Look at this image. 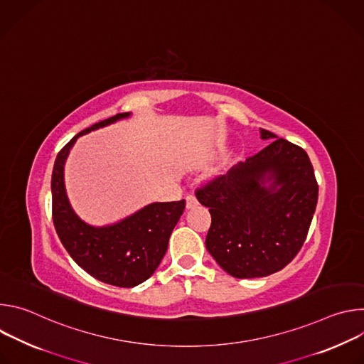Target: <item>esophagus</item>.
I'll use <instances>...</instances> for the list:
<instances>
[{"label":"esophagus","mask_w":364,"mask_h":364,"mask_svg":"<svg viewBox=\"0 0 364 364\" xmlns=\"http://www.w3.org/2000/svg\"><path fill=\"white\" fill-rule=\"evenodd\" d=\"M197 204H198V201H197V198H196V196H194V194L187 196V198H186V205H187V209H191V207H194V205H197Z\"/></svg>","instance_id":"esophagus-1"}]
</instances>
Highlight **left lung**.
I'll return each mask as SVG.
<instances>
[{"mask_svg":"<svg viewBox=\"0 0 364 364\" xmlns=\"http://www.w3.org/2000/svg\"><path fill=\"white\" fill-rule=\"evenodd\" d=\"M271 144L197 188L212 225L205 247L235 278H261L285 268L302 247L318 200L306 152L261 129Z\"/></svg>","mask_w":364,"mask_h":364,"instance_id":"left-lung-1","label":"left lung"}]
</instances>
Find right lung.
Masks as SVG:
<instances>
[{"label": "right lung", "instance_id": "add662e5", "mask_svg": "<svg viewBox=\"0 0 364 364\" xmlns=\"http://www.w3.org/2000/svg\"><path fill=\"white\" fill-rule=\"evenodd\" d=\"M117 114L73 136L58 154L51 174L53 223L73 261L93 278L122 288L146 281L164 257L173 229L184 212L186 200L151 203L114 225L92 226L82 220L68 198L65 163L76 139L90 131L125 119Z\"/></svg>", "mask_w": 364, "mask_h": 364}]
</instances>
